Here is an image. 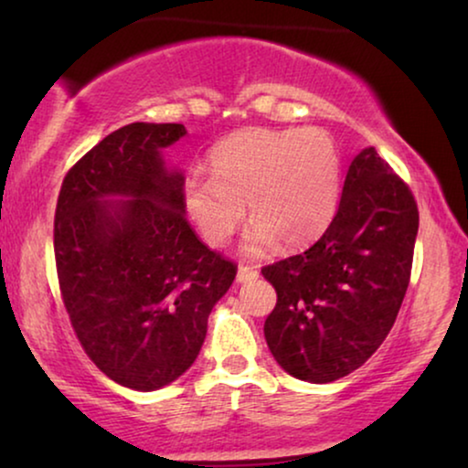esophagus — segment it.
<instances>
[{
    "instance_id": "1",
    "label": "esophagus",
    "mask_w": 468,
    "mask_h": 468,
    "mask_svg": "<svg viewBox=\"0 0 468 468\" xmlns=\"http://www.w3.org/2000/svg\"><path fill=\"white\" fill-rule=\"evenodd\" d=\"M258 277H260L258 266H249V264L239 266V274H236V279H239L240 283H247V281H255Z\"/></svg>"
}]
</instances>
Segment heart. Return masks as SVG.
Listing matches in <instances>:
<instances>
[{
	"instance_id": "heart-1",
	"label": "heart",
	"mask_w": 468,
	"mask_h": 468,
	"mask_svg": "<svg viewBox=\"0 0 468 468\" xmlns=\"http://www.w3.org/2000/svg\"><path fill=\"white\" fill-rule=\"evenodd\" d=\"M213 175L185 178L189 219L210 247H223L245 219L255 217L247 251H264L274 239L304 245L328 226L341 191V159L319 127L266 130L251 127L223 140L208 157Z\"/></svg>"
}]
</instances>
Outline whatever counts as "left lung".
Segmentation results:
<instances>
[{
  "label": "left lung",
  "instance_id": "1",
  "mask_svg": "<svg viewBox=\"0 0 468 468\" xmlns=\"http://www.w3.org/2000/svg\"><path fill=\"white\" fill-rule=\"evenodd\" d=\"M418 202L373 146L356 155L322 239L261 268L277 290L264 336L279 367L311 383L360 368L386 341L411 279Z\"/></svg>",
  "mask_w": 468,
  "mask_h": 468
}]
</instances>
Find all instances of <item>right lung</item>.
<instances>
[{"mask_svg": "<svg viewBox=\"0 0 468 468\" xmlns=\"http://www.w3.org/2000/svg\"><path fill=\"white\" fill-rule=\"evenodd\" d=\"M185 133L181 123L121 127L68 170L57 197L55 266L74 335L101 373L140 392L196 362L236 277L189 226L185 178L159 155ZM108 195L133 200L108 205Z\"/></svg>", "mask_w": 468, "mask_h": 468, "instance_id": "1", "label": "right lung"}]
</instances>
